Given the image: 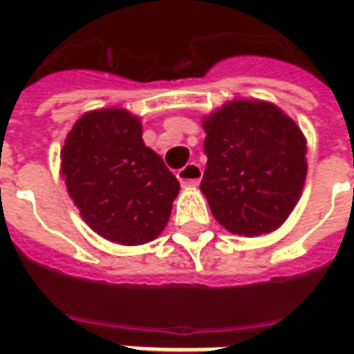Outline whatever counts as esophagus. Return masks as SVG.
I'll return each instance as SVG.
<instances>
[{
    "label": "esophagus",
    "instance_id": "obj_1",
    "mask_svg": "<svg viewBox=\"0 0 354 354\" xmlns=\"http://www.w3.org/2000/svg\"><path fill=\"white\" fill-rule=\"evenodd\" d=\"M177 177H179V181H181L185 189L197 187L201 183V179H203V167L198 163H187L183 169L177 171Z\"/></svg>",
    "mask_w": 354,
    "mask_h": 354
}]
</instances>
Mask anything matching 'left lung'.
Returning a JSON list of instances; mask_svg holds the SVG:
<instances>
[{
	"instance_id": "obj_1",
	"label": "left lung",
	"mask_w": 354,
	"mask_h": 354,
	"mask_svg": "<svg viewBox=\"0 0 354 354\" xmlns=\"http://www.w3.org/2000/svg\"><path fill=\"white\" fill-rule=\"evenodd\" d=\"M209 157L201 191L218 225L262 236L292 214L307 175L306 136L264 100H230L203 118Z\"/></svg>"
}]
</instances>
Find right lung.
Wrapping results in <instances>:
<instances>
[{
	"mask_svg": "<svg viewBox=\"0 0 354 354\" xmlns=\"http://www.w3.org/2000/svg\"><path fill=\"white\" fill-rule=\"evenodd\" d=\"M61 175L84 223L124 246L156 240L181 189L143 143L142 120L124 108L92 110L76 120L61 149Z\"/></svg>",
	"mask_w": 354,
	"mask_h": 354,
	"instance_id": "add662e5",
	"label": "right lung"
}]
</instances>
